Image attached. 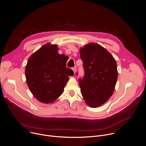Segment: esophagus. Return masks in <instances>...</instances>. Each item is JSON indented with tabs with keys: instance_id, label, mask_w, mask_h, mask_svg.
<instances>
[{
	"instance_id": "obj_1",
	"label": "esophagus",
	"mask_w": 146,
	"mask_h": 146,
	"mask_svg": "<svg viewBox=\"0 0 146 146\" xmlns=\"http://www.w3.org/2000/svg\"><path fill=\"white\" fill-rule=\"evenodd\" d=\"M72 70H73V72H74V73L75 74L76 72V67L72 68Z\"/></svg>"
}]
</instances>
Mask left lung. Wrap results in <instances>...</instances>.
<instances>
[{
  "instance_id": "1",
  "label": "left lung",
  "mask_w": 146,
  "mask_h": 146,
  "mask_svg": "<svg viewBox=\"0 0 146 146\" xmlns=\"http://www.w3.org/2000/svg\"><path fill=\"white\" fill-rule=\"evenodd\" d=\"M85 76L79 79L81 94L86 104L97 108L108 101L113 95L117 78V62L103 46L89 43L80 49Z\"/></svg>"
}]
</instances>
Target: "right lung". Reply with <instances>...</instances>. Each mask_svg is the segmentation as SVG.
Returning <instances> with one entry per match:
<instances>
[{"instance_id": "right-lung-1", "label": "right lung", "mask_w": 146, "mask_h": 146, "mask_svg": "<svg viewBox=\"0 0 146 146\" xmlns=\"http://www.w3.org/2000/svg\"><path fill=\"white\" fill-rule=\"evenodd\" d=\"M56 44L47 43L33 53L25 66L27 85L33 96L40 102L52 103L63 93L69 76H73L66 68L68 57L58 53Z\"/></svg>"}]
</instances>
